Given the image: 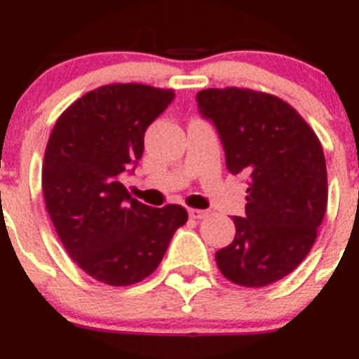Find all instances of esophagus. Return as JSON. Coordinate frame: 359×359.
Masks as SVG:
<instances>
[{
	"label": "esophagus",
	"mask_w": 359,
	"mask_h": 359,
	"mask_svg": "<svg viewBox=\"0 0 359 359\" xmlns=\"http://www.w3.org/2000/svg\"><path fill=\"white\" fill-rule=\"evenodd\" d=\"M208 214V211H201V209H189V216H191L192 219H204Z\"/></svg>",
	"instance_id": "esophagus-1"
}]
</instances>
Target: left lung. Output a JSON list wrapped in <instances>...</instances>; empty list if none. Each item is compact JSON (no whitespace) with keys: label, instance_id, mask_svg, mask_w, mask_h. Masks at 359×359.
Segmentation results:
<instances>
[{"label":"left lung","instance_id":"1","mask_svg":"<svg viewBox=\"0 0 359 359\" xmlns=\"http://www.w3.org/2000/svg\"><path fill=\"white\" fill-rule=\"evenodd\" d=\"M196 100L219 133L228 170L250 177L245 217H233L236 234L216 251L217 269L236 285H270L302 263L324 219L323 147L297 111L271 94L204 89Z\"/></svg>","mask_w":359,"mask_h":359}]
</instances>
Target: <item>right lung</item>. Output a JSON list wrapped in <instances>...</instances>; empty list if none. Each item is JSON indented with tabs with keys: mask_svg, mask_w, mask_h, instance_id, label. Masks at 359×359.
<instances>
[{
	"mask_svg": "<svg viewBox=\"0 0 359 359\" xmlns=\"http://www.w3.org/2000/svg\"><path fill=\"white\" fill-rule=\"evenodd\" d=\"M174 97L145 84L101 86L53 126L42 165L45 205L69 257L97 282H142L187 222L182 205L150 208L123 184L142 158L147 128Z\"/></svg>",
	"mask_w": 359,
	"mask_h": 359,
	"instance_id": "add662e5",
	"label": "right lung"
}]
</instances>
